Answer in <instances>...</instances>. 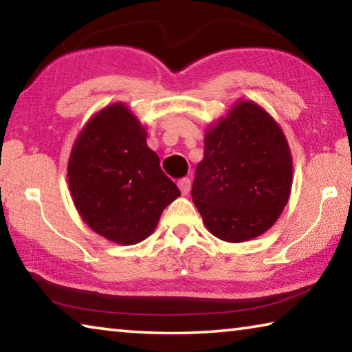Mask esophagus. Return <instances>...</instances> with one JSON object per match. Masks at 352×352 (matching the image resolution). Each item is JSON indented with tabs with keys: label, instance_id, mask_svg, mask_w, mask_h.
<instances>
[{
	"label": "esophagus",
	"instance_id": "1",
	"mask_svg": "<svg viewBox=\"0 0 352 352\" xmlns=\"http://www.w3.org/2000/svg\"><path fill=\"white\" fill-rule=\"evenodd\" d=\"M178 188H180L183 195H188L189 190H190V180H189V178L184 177V178H182V180H178Z\"/></svg>",
	"mask_w": 352,
	"mask_h": 352
}]
</instances>
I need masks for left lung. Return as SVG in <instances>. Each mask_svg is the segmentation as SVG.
Here are the masks:
<instances>
[{
    "mask_svg": "<svg viewBox=\"0 0 352 352\" xmlns=\"http://www.w3.org/2000/svg\"><path fill=\"white\" fill-rule=\"evenodd\" d=\"M292 174L290 147L279 124L253 100H237L228 115L208 126L190 194L211 234L245 242L281 216Z\"/></svg>",
    "mask_w": 352,
    "mask_h": 352,
    "instance_id": "1",
    "label": "left lung"
}]
</instances>
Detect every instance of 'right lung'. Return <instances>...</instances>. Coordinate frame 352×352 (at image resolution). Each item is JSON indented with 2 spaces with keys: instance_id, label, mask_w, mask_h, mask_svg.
Wrapping results in <instances>:
<instances>
[{
  "instance_id": "add662e5",
  "label": "right lung",
  "mask_w": 352,
  "mask_h": 352,
  "mask_svg": "<svg viewBox=\"0 0 352 352\" xmlns=\"http://www.w3.org/2000/svg\"><path fill=\"white\" fill-rule=\"evenodd\" d=\"M146 136L126 104L107 105L83 126L68 160L77 212L94 233L119 245L147 239L164 208L180 195Z\"/></svg>"
}]
</instances>
